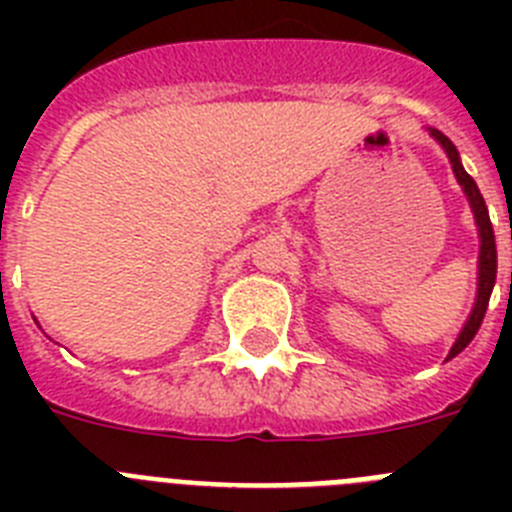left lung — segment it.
Segmentation results:
<instances>
[{
  "instance_id": "left-lung-1",
  "label": "left lung",
  "mask_w": 512,
  "mask_h": 512,
  "mask_svg": "<svg viewBox=\"0 0 512 512\" xmlns=\"http://www.w3.org/2000/svg\"><path fill=\"white\" fill-rule=\"evenodd\" d=\"M431 135L438 140V143H441L443 151L449 153V161H451V166H454L456 179H459V184L464 187V192H467L469 202H472L474 217H477V225H479V238H482V248H479L477 305H474V310H472V315H469L467 325H464V330H461L459 338H456L454 348L449 351V359H454L456 354H461V351H464V348L472 343V338L477 336L479 325H482V318H485L487 305H490L492 287H495V277H497V251H495V233H492L490 215H487V205H485V200H482V194H479L474 179L467 174V171H464V166H461L459 153H456L454 143H451V140L446 138L443 133H438V130H431Z\"/></svg>"
}]
</instances>
